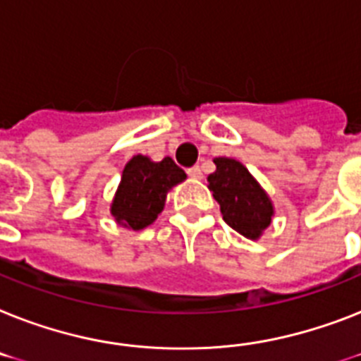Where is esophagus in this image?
Here are the masks:
<instances>
[{"label":"esophagus","instance_id":"obj_1","mask_svg":"<svg viewBox=\"0 0 361 361\" xmlns=\"http://www.w3.org/2000/svg\"><path fill=\"white\" fill-rule=\"evenodd\" d=\"M187 174H189L192 180H202V169L198 165L187 169Z\"/></svg>","mask_w":361,"mask_h":361}]
</instances>
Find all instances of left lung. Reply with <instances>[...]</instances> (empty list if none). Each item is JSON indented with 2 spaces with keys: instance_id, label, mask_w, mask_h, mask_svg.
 Masks as SVG:
<instances>
[{
  "instance_id": "8db88e82",
  "label": "left lung",
  "mask_w": 361,
  "mask_h": 361,
  "mask_svg": "<svg viewBox=\"0 0 361 361\" xmlns=\"http://www.w3.org/2000/svg\"><path fill=\"white\" fill-rule=\"evenodd\" d=\"M215 165L207 187L221 206L222 219L241 235L257 239L274 213L269 196L239 161L216 157Z\"/></svg>"
}]
</instances>
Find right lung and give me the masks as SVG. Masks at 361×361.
Listing matches in <instances>:
<instances>
[{
    "mask_svg": "<svg viewBox=\"0 0 361 361\" xmlns=\"http://www.w3.org/2000/svg\"><path fill=\"white\" fill-rule=\"evenodd\" d=\"M183 180L185 172L171 157L154 163L145 155H135L122 172L111 213L122 226L142 230L157 219L169 189Z\"/></svg>",
    "mask_w": 361,
    "mask_h": 361,
    "instance_id": "1",
    "label": "right lung"
}]
</instances>
